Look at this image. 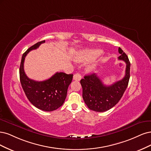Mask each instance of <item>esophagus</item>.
Listing matches in <instances>:
<instances>
[{
    "label": "esophagus",
    "mask_w": 151,
    "mask_h": 151,
    "mask_svg": "<svg viewBox=\"0 0 151 151\" xmlns=\"http://www.w3.org/2000/svg\"><path fill=\"white\" fill-rule=\"evenodd\" d=\"M81 78V76L80 73H77L73 75V80H76V81H80Z\"/></svg>",
    "instance_id": "esophagus-1"
}]
</instances>
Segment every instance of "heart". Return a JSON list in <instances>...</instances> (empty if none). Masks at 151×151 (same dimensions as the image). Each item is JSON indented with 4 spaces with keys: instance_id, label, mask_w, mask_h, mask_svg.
<instances>
[{
    "instance_id": "1",
    "label": "heart",
    "mask_w": 151,
    "mask_h": 151,
    "mask_svg": "<svg viewBox=\"0 0 151 151\" xmlns=\"http://www.w3.org/2000/svg\"><path fill=\"white\" fill-rule=\"evenodd\" d=\"M102 53V51L100 49H90L81 51L76 57L75 60L78 62L85 63L95 60ZM90 71H93L95 69V66L92 65L89 67Z\"/></svg>"
}]
</instances>
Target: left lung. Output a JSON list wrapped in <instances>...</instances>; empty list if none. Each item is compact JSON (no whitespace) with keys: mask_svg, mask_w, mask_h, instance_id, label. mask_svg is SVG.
<instances>
[{"mask_svg":"<svg viewBox=\"0 0 151 151\" xmlns=\"http://www.w3.org/2000/svg\"><path fill=\"white\" fill-rule=\"evenodd\" d=\"M119 60L126 63L125 73L121 80L106 86L95 74L84 76L80 81L83 88V99L88 109L103 112L114 106L121 99L127 88L130 78V63L128 56L120 47L119 48Z\"/></svg>","mask_w":151,"mask_h":151,"instance_id":"1","label":"left lung"}]
</instances>
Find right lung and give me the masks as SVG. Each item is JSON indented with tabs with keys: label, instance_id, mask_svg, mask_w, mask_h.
<instances>
[{
	"label": "right lung",
	"instance_id": "right-lung-1",
	"mask_svg": "<svg viewBox=\"0 0 151 151\" xmlns=\"http://www.w3.org/2000/svg\"><path fill=\"white\" fill-rule=\"evenodd\" d=\"M44 42L45 40L37 42L24 53L19 68V76L23 90L31 103L39 109L51 111L60 107L65 102L73 75L57 72L50 78L42 81L29 78L24 70L25 57L29 52L37 49Z\"/></svg>",
	"mask_w": 151,
	"mask_h": 151
}]
</instances>
